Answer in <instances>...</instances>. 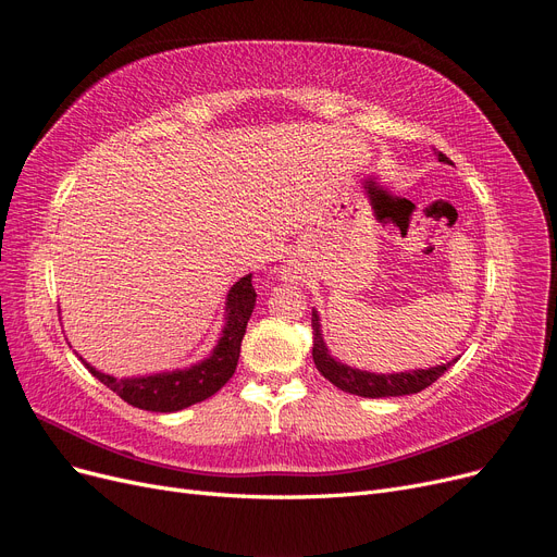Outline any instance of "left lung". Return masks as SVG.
<instances>
[{"label": "left lung", "mask_w": 557, "mask_h": 557, "mask_svg": "<svg viewBox=\"0 0 557 557\" xmlns=\"http://www.w3.org/2000/svg\"><path fill=\"white\" fill-rule=\"evenodd\" d=\"M438 160L445 164H451V160L445 153H438ZM312 331H314L312 358H314V364L321 372V376H325L333 385L344 389V393H351L358 397L379 399V397H401V395L422 393L424 387L436 383L447 372V369L459 360V358H455L447 364L429 367V369H413V372L372 374V372H362V369H356V367H348L331 356V351H327V346L323 342V335H321V323H319L317 310H312Z\"/></svg>", "instance_id": "1"}]
</instances>
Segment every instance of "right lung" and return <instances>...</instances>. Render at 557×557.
I'll return each mask as SVG.
<instances>
[{"label":"right lung","mask_w":557,"mask_h":557,"mask_svg":"<svg viewBox=\"0 0 557 557\" xmlns=\"http://www.w3.org/2000/svg\"><path fill=\"white\" fill-rule=\"evenodd\" d=\"M255 302L257 294L250 273L240 277L232 286L230 294H226V323L222 327V337L218 339L213 354L188 369H176V372H162L137 379H114L110 374L98 372L96 367H91L82 358L79 360L85 362V367L102 385H108L112 393H116L131 406L141 410H153V413H174V410L188 408L193 404L213 397L218 389L234 376L240 356V342L245 335L247 321L252 317Z\"/></svg>","instance_id":"right-lung-1"}]
</instances>
